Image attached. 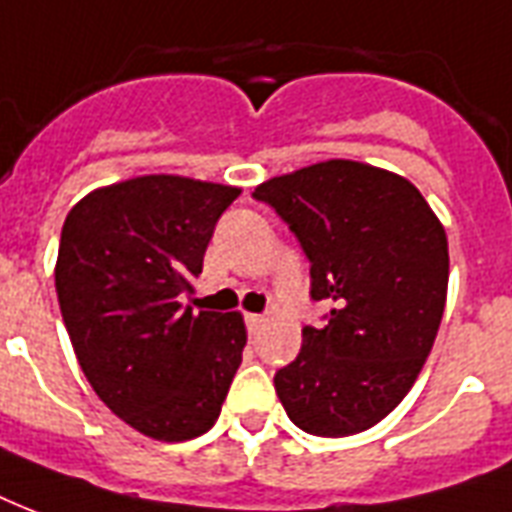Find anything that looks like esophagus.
Returning <instances> with one entry per match:
<instances>
[{
    "mask_svg": "<svg viewBox=\"0 0 512 512\" xmlns=\"http://www.w3.org/2000/svg\"><path fill=\"white\" fill-rule=\"evenodd\" d=\"M264 315H245V323H248V331H251V334H256V331H259V326L261 323H264Z\"/></svg>",
    "mask_w": 512,
    "mask_h": 512,
    "instance_id": "esophagus-1",
    "label": "esophagus"
}]
</instances>
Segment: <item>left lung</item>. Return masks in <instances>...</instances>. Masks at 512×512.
I'll list each match as a JSON object with an SVG mask.
<instances>
[{
	"label": "left lung",
	"instance_id": "1",
	"mask_svg": "<svg viewBox=\"0 0 512 512\" xmlns=\"http://www.w3.org/2000/svg\"><path fill=\"white\" fill-rule=\"evenodd\" d=\"M269 202L310 259L323 328L275 374L277 398L304 433L344 438L382 422L414 387L433 350L449 288V240L408 178L355 160L275 176Z\"/></svg>",
	"mask_w": 512,
	"mask_h": 512
}]
</instances>
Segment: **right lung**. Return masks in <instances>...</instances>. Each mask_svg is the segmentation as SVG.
<instances>
[{
	"mask_svg": "<svg viewBox=\"0 0 512 512\" xmlns=\"http://www.w3.org/2000/svg\"><path fill=\"white\" fill-rule=\"evenodd\" d=\"M240 186L136 176L98 186L63 221L55 291L95 395L138 433H208L248 342L240 312H194L213 227Z\"/></svg>",
	"mask_w": 512,
	"mask_h": 512,
	"instance_id": "1",
	"label": "right lung"
}]
</instances>
